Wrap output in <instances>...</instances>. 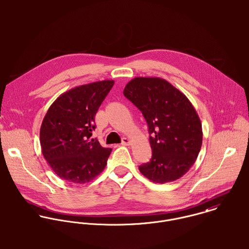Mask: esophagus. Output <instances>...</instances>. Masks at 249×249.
Returning a JSON list of instances; mask_svg holds the SVG:
<instances>
[{
  "instance_id": "1",
  "label": "esophagus",
  "mask_w": 249,
  "mask_h": 249,
  "mask_svg": "<svg viewBox=\"0 0 249 249\" xmlns=\"http://www.w3.org/2000/svg\"><path fill=\"white\" fill-rule=\"evenodd\" d=\"M122 144L123 145H128V144H130V140L128 138H123Z\"/></svg>"
}]
</instances>
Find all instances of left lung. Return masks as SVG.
<instances>
[{"label": "left lung", "mask_w": 249, "mask_h": 249, "mask_svg": "<svg viewBox=\"0 0 249 249\" xmlns=\"http://www.w3.org/2000/svg\"><path fill=\"white\" fill-rule=\"evenodd\" d=\"M124 95L147 123L152 156L139 166L154 183L173 182L195 164L202 144L200 119L189 99L161 77H134Z\"/></svg>", "instance_id": "8db88e82"}]
</instances>
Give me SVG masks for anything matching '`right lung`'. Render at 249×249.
Instances as JSON below:
<instances>
[{
    "mask_svg": "<svg viewBox=\"0 0 249 249\" xmlns=\"http://www.w3.org/2000/svg\"><path fill=\"white\" fill-rule=\"evenodd\" d=\"M114 85L102 80L73 87L48 109L40 128L44 158L61 179L76 184L90 182L107 167L112 148L90 140L95 115Z\"/></svg>",
    "mask_w": 249,
    "mask_h": 249,
    "instance_id": "right-lung-1",
    "label": "right lung"
}]
</instances>
